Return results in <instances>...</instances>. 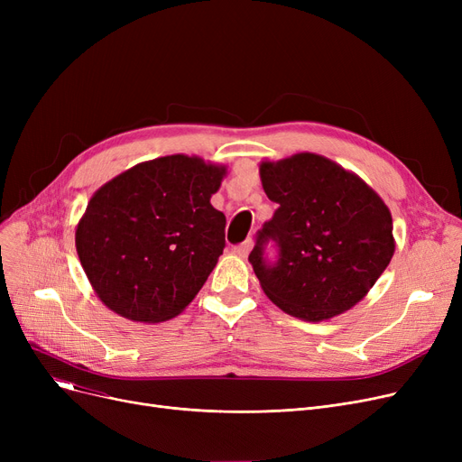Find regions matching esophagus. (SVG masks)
Segmentation results:
<instances>
[{
	"mask_svg": "<svg viewBox=\"0 0 462 462\" xmlns=\"http://www.w3.org/2000/svg\"><path fill=\"white\" fill-rule=\"evenodd\" d=\"M234 254L241 256V258H247V254L251 253V241H244V244H237L234 245Z\"/></svg>",
	"mask_w": 462,
	"mask_h": 462,
	"instance_id": "1",
	"label": "esophagus"
}]
</instances>
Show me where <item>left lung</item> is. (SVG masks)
<instances>
[{
    "mask_svg": "<svg viewBox=\"0 0 462 462\" xmlns=\"http://www.w3.org/2000/svg\"><path fill=\"white\" fill-rule=\"evenodd\" d=\"M260 180L279 204L249 254L265 296L307 322L352 309L395 253L383 200L361 178L317 153L265 161ZM268 243L278 247L275 261L264 254Z\"/></svg>",
    "mask_w": 462,
    "mask_h": 462,
    "instance_id": "obj_1",
    "label": "left lung"
}]
</instances>
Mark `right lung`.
I'll return each mask as SVG.
<instances>
[{"label":"right lung","mask_w":462,"mask_h":462,"mask_svg":"<svg viewBox=\"0 0 462 462\" xmlns=\"http://www.w3.org/2000/svg\"><path fill=\"white\" fill-rule=\"evenodd\" d=\"M225 166L168 155L116 176L88 202L77 253L99 300L119 317L157 324L200 292L226 245L209 199Z\"/></svg>","instance_id":"right-lung-1"}]
</instances>
